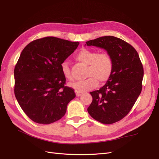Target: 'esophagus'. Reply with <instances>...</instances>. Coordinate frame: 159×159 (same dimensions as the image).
Returning a JSON list of instances; mask_svg holds the SVG:
<instances>
[{"label":"esophagus","instance_id":"esophagus-1","mask_svg":"<svg viewBox=\"0 0 159 159\" xmlns=\"http://www.w3.org/2000/svg\"><path fill=\"white\" fill-rule=\"evenodd\" d=\"M75 94H76V96H77V97H80V95H82V93L78 92V91H75Z\"/></svg>","mask_w":159,"mask_h":159}]
</instances>
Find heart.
<instances>
[{
    "mask_svg": "<svg viewBox=\"0 0 159 159\" xmlns=\"http://www.w3.org/2000/svg\"><path fill=\"white\" fill-rule=\"evenodd\" d=\"M76 60L88 66L86 75L88 78L71 84V88L75 91L84 93L93 89L98 86V81L105 82L109 79L112 74L113 61L111 57L107 52H98L95 50L82 49L77 54ZM61 70L65 78L72 80L73 78L68 62H62Z\"/></svg>",
    "mask_w": 159,
    "mask_h": 159,
    "instance_id": "b5f03b06",
    "label": "heart"
}]
</instances>
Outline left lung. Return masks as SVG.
I'll return each instance as SVG.
<instances>
[{
	"mask_svg": "<svg viewBox=\"0 0 159 159\" xmlns=\"http://www.w3.org/2000/svg\"><path fill=\"white\" fill-rule=\"evenodd\" d=\"M87 46L105 49L113 61L112 74L93 98L88 111L96 121L112 124L124 118L135 103L142 90L143 64L134 48L119 38L105 36L86 42Z\"/></svg>",
	"mask_w": 159,
	"mask_h": 159,
	"instance_id": "1",
	"label": "left lung"
}]
</instances>
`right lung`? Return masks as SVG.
Returning <instances> with one entry per match:
<instances>
[{
    "mask_svg": "<svg viewBox=\"0 0 159 159\" xmlns=\"http://www.w3.org/2000/svg\"><path fill=\"white\" fill-rule=\"evenodd\" d=\"M79 44L48 36L31 42L21 52L14 71V91L33 121L47 125L58 121L75 97L74 89L65 85L61 64Z\"/></svg>",
    "mask_w": 159,
    "mask_h": 159,
    "instance_id": "add662e5",
    "label": "right lung"
}]
</instances>
